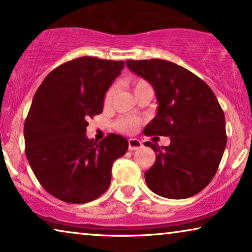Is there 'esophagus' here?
Segmentation results:
<instances>
[{"instance_id":"esophagus-1","label":"esophagus","mask_w":252,"mask_h":252,"mask_svg":"<svg viewBox=\"0 0 252 252\" xmlns=\"http://www.w3.org/2000/svg\"><path fill=\"white\" fill-rule=\"evenodd\" d=\"M142 147V143H141L140 140L137 139H129L128 140V149L130 151L139 149V148Z\"/></svg>"}]
</instances>
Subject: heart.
<instances>
[{"mask_svg":"<svg viewBox=\"0 0 252 252\" xmlns=\"http://www.w3.org/2000/svg\"><path fill=\"white\" fill-rule=\"evenodd\" d=\"M146 86H149V84H148L146 80H143V79H135V80L132 81V87H133L134 93H136L141 88L146 87ZM115 91H116L115 87H111L108 89V92H106L105 97H104L105 103H109L110 101H111L113 97V94H115ZM139 124H140V122L135 118H130V117H123V118L117 120L116 127H117V129L120 130V132L132 133L133 130L135 129L137 126H139Z\"/></svg>","mask_w":252,"mask_h":252,"instance_id":"b5f03b06","label":"heart"}]
</instances>
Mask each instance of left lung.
I'll list each match as a JSON object with an SVG mask.
<instances>
[{
	"label": "left lung",
	"instance_id": "left-lung-1",
	"mask_svg": "<svg viewBox=\"0 0 252 252\" xmlns=\"http://www.w3.org/2000/svg\"><path fill=\"white\" fill-rule=\"evenodd\" d=\"M126 65L156 93L157 116L144 135L171 140L167 147L144 143L156 153L144 173L147 186L171 199L198 194L217 173L227 143L225 115L216 95L201 78L172 62L128 60Z\"/></svg>",
	"mask_w": 252,
	"mask_h": 252
}]
</instances>
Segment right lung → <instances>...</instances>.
I'll use <instances>...</instances> for the list:
<instances>
[{
	"instance_id": "right-lung-1",
	"label": "right lung",
	"mask_w": 252,
	"mask_h": 252,
	"mask_svg": "<svg viewBox=\"0 0 252 252\" xmlns=\"http://www.w3.org/2000/svg\"><path fill=\"white\" fill-rule=\"evenodd\" d=\"M124 62L85 56L60 65L37 88L24 125L25 153L40 185L61 201L84 204L106 191L112 164L128 142L110 133L86 136L89 117L103 111L105 92Z\"/></svg>"
}]
</instances>
